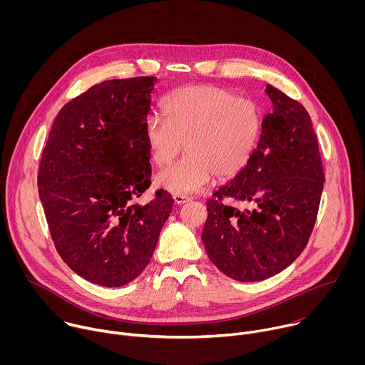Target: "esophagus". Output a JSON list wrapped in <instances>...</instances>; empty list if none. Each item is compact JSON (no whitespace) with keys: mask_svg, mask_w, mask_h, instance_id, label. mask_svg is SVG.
<instances>
[{"mask_svg":"<svg viewBox=\"0 0 365 365\" xmlns=\"http://www.w3.org/2000/svg\"><path fill=\"white\" fill-rule=\"evenodd\" d=\"M173 199H175V202H176L178 205L186 203V202H189V200H190V197H189V196H186V195H175V196H173Z\"/></svg>","mask_w":365,"mask_h":365,"instance_id":"1","label":"esophagus"}]
</instances>
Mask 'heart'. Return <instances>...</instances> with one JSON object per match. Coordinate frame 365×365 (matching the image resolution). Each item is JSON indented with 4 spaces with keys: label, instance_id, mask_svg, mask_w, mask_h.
I'll use <instances>...</instances> for the list:
<instances>
[{
    "label": "heart",
    "instance_id": "b5f03b06",
    "mask_svg": "<svg viewBox=\"0 0 365 365\" xmlns=\"http://www.w3.org/2000/svg\"><path fill=\"white\" fill-rule=\"evenodd\" d=\"M165 120L151 115L144 124L150 160L169 165L185 145L186 155L155 176L168 192L202 189L212 175L227 180L248 165L262 134V114L251 99L212 85L183 86L162 106Z\"/></svg>",
    "mask_w": 365,
    "mask_h": 365
}]
</instances>
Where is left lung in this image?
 I'll use <instances>...</instances> for the list:
<instances>
[{
	"label": "left lung",
	"instance_id": "1",
	"mask_svg": "<svg viewBox=\"0 0 365 365\" xmlns=\"http://www.w3.org/2000/svg\"><path fill=\"white\" fill-rule=\"evenodd\" d=\"M273 113L245 169L206 200L202 242L211 262L238 282L269 279L304 250L325 182L317 133L302 103L267 85ZM245 201L244 210L223 202Z\"/></svg>",
	"mask_w": 365,
	"mask_h": 365
}]
</instances>
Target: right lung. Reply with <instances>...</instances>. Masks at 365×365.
Listing matches in <instances>:
<instances>
[{
  "instance_id": "right-lung-1",
  "label": "right lung",
  "mask_w": 365,
  "mask_h": 365,
  "mask_svg": "<svg viewBox=\"0 0 365 365\" xmlns=\"http://www.w3.org/2000/svg\"><path fill=\"white\" fill-rule=\"evenodd\" d=\"M154 76L113 79L71 99L51 125L37 185L53 244L85 280L120 287L150 263L173 197L151 185L144 124Z\"/></svg>"
}]
</instances>
